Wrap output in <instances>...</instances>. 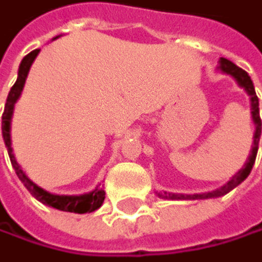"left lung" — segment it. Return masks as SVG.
<instances>
[{
    "label": "left lung",
    "mask_w": 262,
    "mask_h": 262,
    "mask_svg": "<svg viewBox=\"0 0 262 262\" xmlns=\"http://www.w3.org/2000/svg\"><path fill=\"white\" fill-rule=\"evenodd\" d=\"M222 73L225 74H230L235 81L238 82V85L243 87L246 94L250 95V100H251V116H253V121L256 126V131H254V141H253V149L248 160H246L245 167L242 170H238V173H235L232 177V180L228 181L227 185H224L222 188H219L215 191H209V193H201V194H178V193H157L159 198H165V199H209V198H219V196H224L227 194L228 191H232L233 188H236L242 181L250 175V171L254 165V160H256V154H258V147H259V138H261V118H259V100H258V95L254 92V85L251 77L248 76V73L243 71L242 68H238L236 64H233L230 59H225L221 58V66H219Z\"/></svg>",
    "instance_id": "8db88e82"
}]
</instances>
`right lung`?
<instances>
[{
    "instance_id": "obj_1",
    "label": "right lung",
    "mask_w": 262,
    "mask_h": 262,
    "mask_svg": "<svg viewBox=\"0 0 262 262\" xmlns=\"http://www.w3.org/2000/svg\"><path fill=\"white\" fill-rule=\"evenodd\" d=\"M58 38V37H55ZM40 50H34L22 59V63L19 66V73H17V81L14 82V85L11 87L9 95H8V100L6 105H4V112H3V121H1V131H3V139L4 144H6V149L9 154V159L14 170H16V175L19 177V180L24 183V186L29 189V193L34 196L35 199H38L41 204L50 206V207H55L58 211H64V212H74V214H85V212H94L97 211L105 199V191L100 189L97 186L94 191L91 193H85V194H79V196H64V194H51L48 191H45L43 188L37 186L34 181H32L26 171L20 168V165L17 163L16 157L12 154V146H11V118H12V112H14V103L17 102V99L20 97L22 89H24L26 84V79L29 74V69L34 63V59L37 58Z\"/></svg>"
}]
</instances>
